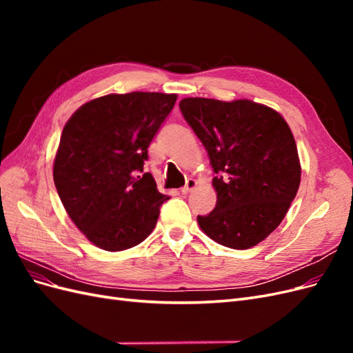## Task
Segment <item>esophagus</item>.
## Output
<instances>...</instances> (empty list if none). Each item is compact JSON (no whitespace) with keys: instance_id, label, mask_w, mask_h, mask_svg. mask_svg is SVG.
Returning <instances> with one entry per match:
<instances>
[{"instance_id":"34e87169","label":"esophagus","mask_w":353,"mask_h":353,"mask_svg":"<svg viewBox=\"0 0 353 353\" xmlns=\"http://www.w3.org/2000/svg\"><path fill=\"white\" fill-rule=\"evenodd\" d=\"M196 185H197V183H196V179H193V178H188L187 179V184H185V187L181 190L183 191V194H188V193H191V191H193L194 188H196Z\"/></svg>"}]
</instances>
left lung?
Masks as SVG:
<instances>
[{
    "label": "left lung",
    "mask_w": 353,
    "mask_h": 353,
    "mask_svg": "<svg viewBox=\"0 0 353 353\" xmlns=\"http://www.w3.org/2000/svg\"><path fill=\"white\" fill-rule=\"evenodd\" d=\"M205 145L215 174L216 206L197 216L209 239L245 250L280 225L301 184V160L290 126L268 105L248 99L179 101Z\"/></svg>",
    "instance_id": "obj_1"
}]
</instances>
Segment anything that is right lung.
<instances>
[{
  "label": "right lung",
  "mask_w": 353,
  "mask_h": 353,
  "mask_svg": "<svg viewBox=\"0 0 353 353\" xmlns=\"http://www.w3.org/2000/svg\"><path fill=\"white\" fill-rule=\"evenodd\" d=\"M176 94H108L90 100L66 122L52 165L59 197L94 245L121 252L154 230L162 203L147 148L172 110Z\"/></svg>",
  "instance_id": "1"
}]
</instances>
